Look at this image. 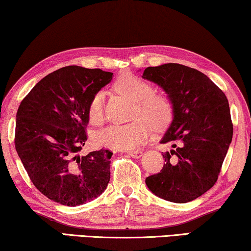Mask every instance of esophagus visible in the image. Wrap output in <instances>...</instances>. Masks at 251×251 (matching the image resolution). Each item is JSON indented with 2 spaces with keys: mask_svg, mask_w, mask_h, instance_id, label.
Instances as JSON below:
<instances>
[{
  "mask_svg": "<svg viewBox=\"0 0 251 251\" xmlns=\"http://www.w3.org/2000/svg\"><path fill=\"white\" fill-rule=\"evenodd\" d=\"M142 153L143 152H142L141 150H135V151H128L127 152V154H128L129 156H132V158H134V159H137L142 155Z\"/></svg>",
  "mask_w": 251,
  "mask_h": 251,
  "instance_id": "obj_1",
  "label": "esophagus"
}]
</instances>
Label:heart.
<instances>
[{"instance_id": "1", "label": "heart", "mask_w": 251, "mask_h": 251, "mask_svg": "<svg viewBox=\"0 0 251 251\" xmlns=\"http://www.w3.org/2000/svg\"><path fill=\"white\" fill-rule=\"evenodd\" d=\"M116 91L135 102L132 118L135 121L124 125H110L96 137L97 143L113 150H132L144 143L151 134V125L163 129L174 116L171 99L163 93H154L150 82L134 74H125L115 84ZM88 117L93 125L103 122V92L93 95L88 107Z\"/></svg>"}]
</instances>
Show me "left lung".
<instances>
[{"label": "left lung", "mask_w": 251, "mask_h": 251, "mask_svg": "<svg viewBox=\"0 0 251 251\" xmlns=\"http://www.w3.org/2000/svg\"><path fill=\"white\" fill-rule=\"evenodd\" d=\"M143 77L159 84L174 104L173 123L161 140L173 142L174 150L163 153L161 171L149 176L147 186L173 203L196 200L218 180L232 141L226 97L204 73L177 63L147 67Z\"/></svg>", "instance_id": "left-lung-1"}]
</instances>
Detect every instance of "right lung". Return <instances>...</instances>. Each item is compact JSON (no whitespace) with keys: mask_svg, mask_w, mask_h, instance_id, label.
<instances>
[{"mask_svg":"<svg viewBox=\"0 0 251 251\" xmlns=\"http://www.w3.org/2000/svg\"><path fill=\"white\" fill-rule=\"evenodd\" d=\"M111 78L113 73L100 69L62 67L42 78L19 106L18 155L36 188L56 203L77 206L107 188L113 153H77L88 140L90 100Z\"/></svg>","mask_w":251,"mask_h":251,"instance_id":"obj_1","label":"right lung"}]
</instances>
